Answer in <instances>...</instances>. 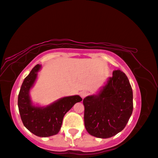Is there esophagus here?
Masks as SVG:
<instances>
[{"label":"esophagus","instance_id":"obj_1","mask_svg":"<svg viewBox=\"0 0 158 158\" xmlns=\"http://www.w3.org/2000/svg\"><path fill=\"white\" fill-rule=\"evenodd\" d=\"M79 95L81 96V98L83 99L86 96V95H87V92H86V91H81V92H79Z\"/></svg>","mask_w":158,"mask_h":158}]
</instances>
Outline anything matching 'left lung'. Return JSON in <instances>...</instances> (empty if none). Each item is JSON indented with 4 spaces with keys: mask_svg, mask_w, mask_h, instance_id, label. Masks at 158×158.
<instances>
[{
    "mask_svg": "<svg viewBox=\"0 0 158 158\" xmlns=\"http://www.w3.org/2000/svg\"><path fill=\"white\" fill-rule=\"evenodd\" d=\"M84 126L89 134L99 138H109L125 127L133 110V94L129 79L120 70L112 77L97 94L83 100Z\"/></svg>",
    "mask_w": 158,
    "mask_h": 158,
    "instance_id": "obj_1",
    "label": "left lung"
}]
</instances>
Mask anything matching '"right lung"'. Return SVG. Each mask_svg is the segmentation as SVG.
Instances as JSON below:
<instances>
[{
	"label": "right lung",
	"mask_w": 158,
	"mask_h": 158,
	"mask_svg": "<svg viewBox=\"0 0 158 158\" xmlns=\"http://www.w3.org/2000/svg\"><path fill=\"white\" fill-rule=\"evenodd\" d=\"M41 67L37 64L24 79L19 92L18 106L25 127L38 137H47L58 134L64 115L82 99L79 95H74L61 97L46 106L34 104L30 91L34 87Z\"/></svg>",
	"instance_id": "add662e5"
}]
</instances>
